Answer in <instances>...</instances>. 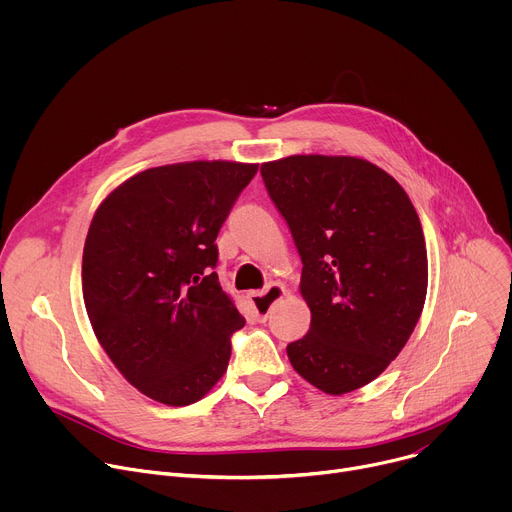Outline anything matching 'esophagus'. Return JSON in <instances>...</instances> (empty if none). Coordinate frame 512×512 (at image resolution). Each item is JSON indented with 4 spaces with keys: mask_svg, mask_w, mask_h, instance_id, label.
<instances>
[{
    "mask_svg": "<svg viewBox=\"0 0 512 512\" xmlns=\"http://www.w3.org/2000/svg\"><path fill=\"white\" fill-rule=\"evenodd\" d=\"M283 296H285V287H283V283H279V281L269 283L265 291H253V294H251L249 298H251V304H253V310H255L257 320H261V322L267 320V316L271 314L273 304L279 302Z\"/></svg>",
    "mask_w": 512,
    "mask_h": 512,
    "instance_id": "34e87169",
    "label": "esophagus"
}]
</instances>
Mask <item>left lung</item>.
I'll return each instance as SVG.
<instances>
[{"label":"left lung","mask_w":512,"mask_h":512,"mask_svg":"<svg viewBox=\"0 0 512 512\" xmlns=\"http://www.w3.org/2000/svg\"><path fill=\"white\" fill-rule=\"evenodd\" d=\"M261 176L296 241L312 312L308 334L287 344L291 367L328 395L369 385L407 344L427 294L407 192L350 156H289L261 164Z\"/></svg>","instance_id":"1"}]
</instances>
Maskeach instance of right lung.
Masks as SVG:
<instances>
[{"label": "right lung", "mask_w": 512, "mask_h": 512, "mask_svg": "<svg viewBox=\"0 0 512 512\" xmlns=\"http://www.w3.org/2000/svg\"><path fill=\"white\" fill-rule=\"evenodd\" d=\"M257 164L182 162L139 172L99 204L83 251V298L117 371L184 407L227 373L245 318L214 271L216 237Z\"/></svg>", "instance_id": "add662e5"}]
</instances>
